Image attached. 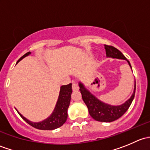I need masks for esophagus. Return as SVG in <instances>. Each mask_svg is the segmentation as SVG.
Masks as SVG:
<instances>
[{"label": "esophagus", "instance_id": "34e87169", "mask_svg": "<svg viewBox=\"0 0 150 150\" xmlns=\"http://www.w3.org/2000/svg\"><path fill=\"white\" fill-rule=\"evenodd\" d=\"M72 91H78V89H79V87H78V83L75 82H72Z\"/></svg>", "mask_w": 150, "mask_h": 150}]
</instances>
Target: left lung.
Here are the masks:
<instances>
[{
    "label": "left lung",
    "instance_id": "1",
    "mask_svg": "<svg viewBox=\"0 0 150 150\" xmlns=\"http://www.w3.org/2000/svg\"><path fill=\"white\" fill-rule=\"evenodd\" d=\"M104 48H105L107 57L125 60L128 63L131 69H132L129 61L124 57L123 54L118 49L113 46H107V45H104ZM78 85H79L81 93L82 94L83 100L87 106L89 114L95 120L99 122H110L120 118L129 108L135 96L136 81H134V92L131 97L120 105H111V104L105 103L99 100L96 96L91 93V92L88 89L86 88L85 85L82 82L79 81Z\"/></svg>",
    "mask_w": 150,
    "mask_h": 150
}]
</instances>
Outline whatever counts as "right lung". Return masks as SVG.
I'll return each instance as SVG.
<instances>
[{"mask_svg":"<svg viewBox=\"0 0 150 150\" xmlns=\"http://www.w3.org/2000/svg\"><path fill=\"white\" fill-rule=\"evenodd\" d=\"M31 54V52L26 53L24 56H22L19 60L17 63L20 62L22 59ZM72 93V83L68 85H64L60 87L59 94L58 100L56 104L54 110H53L52 113L45 120L40 122H32L24 117L21 113L19 112L17 110V112L22 118L27 122L29 125L37 129L40 130H54L58 128L63 125V124L66 122L67 119V110L69 106L71 99V94Z\"/></svg>","mask_w":150,"mask_h":150,"instance_id":"1","label":"right lung"}]
</instances>
